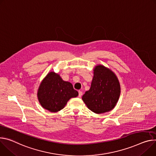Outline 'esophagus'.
I'll use <instances>...</instances> for the list:
<instances>
[{
	"instance_id": "1",
	"label": "esophagus",
	"mask_w": 156,
	"mask_h": 156,
	"mask_svg": "<svg viewBox=\"0 0 156 156\" xmlns=\"http://www.w3.org/2000/svg\"><path fill=\"white\" fill-rule=\"evenodd\" d=\"M83 95V92L81 91H78V97H81Z\"/></svg>"
}]
</instances>
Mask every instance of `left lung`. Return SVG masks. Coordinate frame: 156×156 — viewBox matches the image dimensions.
Segmentation results:
<instances>
[{"instance_id":"8db88e82","label":"left lung","mask_w":156,"mask_h":156,"mask_svg":"<svg viewBox=\"0 0 156 156\" xmlns=\"http://www.w3.org/2000/svg\"><path fill=\"white\" fill-rule=\"evenodd\" d=\"M120 90L115 73L104 66L98 65L94 69L91 88L82 96V100L91 111L101 114L114 108Z\"/></svg>"}]
</instances>
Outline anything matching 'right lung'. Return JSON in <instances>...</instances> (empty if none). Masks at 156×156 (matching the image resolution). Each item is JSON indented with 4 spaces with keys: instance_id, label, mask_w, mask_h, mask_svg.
Returning a JSON list of instances; mask_svg holds the SVG:
<instances>
[{
    "instance_id": "obj_1",
    "label": "right lung",
    "mask_w": 156,
    "mask_h": 156,
    "mask_svg": "<svg viewBox=\"0 0 156 156\" xmlns=\"http://www.w3.org/2000/svg\"><path fill=\"white\" fill-rule=\"evenodd\" d=\"M37 95L42 107L50 112H57L65 107L71 98L76 97L78 93L72 83L50 72L41 82Z\"/></svg>"
}]
</instances>
